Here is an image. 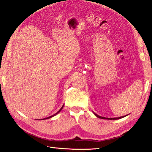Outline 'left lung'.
<instances>
[{"label":"left lung","instance_id":"1","mask_svg":"<svg viewBox=\"0 0 152 152\" xmlns=\"http://www.w3.org/2000/svg\"><path fill=\"white\" fill-rule=\"evenodd\" d=\"M94 114L95 115L97 116V118H102V119H106V120H118V119H120V118H124V117H125V116H126V115H124V116H121V117H118V118H104V117H102V116H99V115H97V114H95V113H94Z\"/></svg>","mask_w":152,"mask_h":152}]
</instances>
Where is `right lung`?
Masks as SVG:
<instances>
[{
	"mask_svg": "<svg viewBox=\"0 0 152 152\" xmlns=\"http://www.w3.org/2000/svg\"><path fill=\"white\" fill-rule=\"evenodd\" d=\"M63 107H64V105H63V106H62V107H61V109H59V111H57V113H56L55 114H54V115H52V116H50V117H48V118H52V117H53V116H55V115H57V113H59V112L61 111V110H62V109H63ZM44 119H45V118H44Z\"/></svg>",
	"mask_w": 152,
	"mask_h": 152,
	"instance_id": "right-lung-1",
	"label": "right lung"
}]
</instances>
